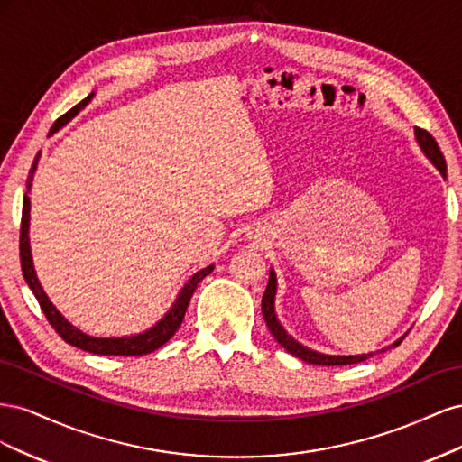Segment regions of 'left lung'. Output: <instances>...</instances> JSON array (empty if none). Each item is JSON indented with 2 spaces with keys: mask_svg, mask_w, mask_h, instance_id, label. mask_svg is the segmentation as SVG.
<instances>
[{
  "mask_svg": "<svg viewBox=\"0 0 462 462\" xmlns=\"http://www.w3.org/2000/svg\"><path fill=\"white\" fill-rule=\"evenodd\" d=\"M416 141L418 144H420V148L424 150L426 156L430 158V162L438 167V170L441 171V175L445 177L447 173V165H445V158L443 153L436 143V138H433L426 129H420L416 127ZM275 273L270 272V282H268V287H265V292L262 297V314H263V319L265 324H268L270 331L273 337L277 339V343L285 346V351L291 353L292 356H297L304 362H309V365H318V366H345V365H356V362H362L372 356L370 355H356V356H329V355H321V353H316L312 351V348H306L302 346L300 343H297L295 339L291 337V335L282 328V324H279L277 318H275V312H273V297H275ZM402 339H399L397 343H393L395 346L401 343ZM391 345V346H393ZM389 346V348H391Z\"/></svg>",
  "mask_w": 462,
  "mask_h": 462,
  "instance_id": "left-lung-1",
  "label": "left lung"
}]
</instances>
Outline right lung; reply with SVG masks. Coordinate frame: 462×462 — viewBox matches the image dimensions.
I'll use <instances>...</instances> for the list:
<instances>
[{"mask_svg": "<svg viewBox=\"0 0 462 462\" xmlns=\"http://www.w3.org/2000/svg\"><path fill=\"white\" fill-rule=\"evenodd\" d=\"M94 94L87 96L85 100H82L80 104H77L75 107H71L67 111L65 116H61L58 121L53 123V127L50 133H55L58 131L61 125H65L69 119H71L73 116H77L79 111L85 107L90 97ZM36 163H38V158H34V163H32V170H31V175H29V180H26V194L23 199V217H21V239H19V254H21V270H23V275H24V282L29 283L31 291L34 292V297L40 304L42 312L46 314L50 326L58 331L61 335V339L69 345H73L77 348H82V351H88V353H94V355H104V356H143V355H148L152 351H156V348H160L162 345H165L167 341H170L175 331L179 329V326L183 324V318H185V312H187V306L190 302V297L194 289H197V285L202 282V279L212 273L214 265H208V268L200 270L194 273L189 283L180 289L177 300L173 302L171 310L167 312L156 326L150 328L148 331L141 333V335H131V337H107V339H102V337H90V335L82 333L80 329H77L75 326L69 324V321L55 310V306L50 302V299L46 297L44 289L40 287L38 279H36V273H34V265H32V256H31V245H29V212H31V200H29V190H31V185H32V173L36 170Z\"/></svg>", "mask_w": 462, "mask_h": 462, "instance_id": "1", "label": "right lung"}]
</instances>
